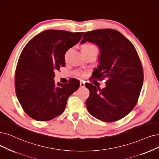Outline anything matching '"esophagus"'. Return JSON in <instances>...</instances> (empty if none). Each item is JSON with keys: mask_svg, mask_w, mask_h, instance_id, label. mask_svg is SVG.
<instances>
[{"mask_svg": "<svg viewBox=\"0 0 159 159\" xmlns=\"http://www.w3.org/2000/svg\"><path fill=\"white\" fill-rule=\"evenodd\" d=\"M85 87V83L84 81L80 82V87Z\"/></svg>", "mask_w": 159, "mask_h": 159, "instance_id": "1", "label": "esophagus"}]
</instances>
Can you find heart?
Wrapping results in <instances>:
<instances>
[{"mask_svg": "<svg viewBox=\"0 0 159 159\" xmlns=\"http://www.w3.org/2000/svg\"><path fill=\"white\" fill-rule=\"evenodd\" d=\"M97 48L96 46L92 45V44H85L82 48V52H88V51H90L91 49Z\"/></svg>", "mask_w": 159, "mask_h": 159, "instance_id": "obj_1", "label": "heart"}]
</instances>
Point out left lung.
<instances>
[{
	"instance_id": "obj_1",
	"label": "left lung",
	"mask_w": 159,
	"mask_h": 159,
	"mask_svg": "<svg viewBox=\"0 0 159 159\" xmlns=\"http://www.w3.org/2000/svg\"><path fill=\"white\" fill-rule=\"evenodd\" d=\"M87 41L98 47L99 65L93 79H107L106 87L85 84L90 95L85 102L91 116L104 122H114L134 109L143 81V68L133 44L119 31L98 29L87 32L81 43Z\"/></svg>"
}]
</instances>
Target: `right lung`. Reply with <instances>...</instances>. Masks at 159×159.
<instances>
[{
  "instance_id": "add662e5",
  "label": "right lung",
  "mask_w": 159,
  "mask_h": 159,
  "mask_svg": "<svg viewBox=\"0 0 159 159\" xmlns=\"http://www.w3.org/2000/svg\"><path fill=\"white\" fill-rule=\"evenodd\" d=\"M84 33L46 30L25 46L15 74L17 99L23 110L35 120L46 121L65 111L67 100L80 87L77 80L55 84V71L65 66V55Z\"/></svg>"
}]
</instances>
